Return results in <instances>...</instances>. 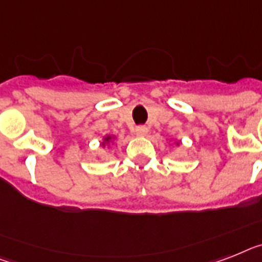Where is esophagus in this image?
<instances>
[{
  "instance_id": "1",
  "label": "esophagus",
  "mask_w": 262,
  "mask_h": 262,
  "mask_svg": "<svg viewBox=\"0 0 262 262\" xmlns=\"http://www.w3.org/2000/svg\"><path fill=\"white\" fill-rule=\"evenodd\" d=\"M135 134L138 136H146L148 134V128L144 126H140V127H136L135 128Z\"/></svg>"
}]
</instances>
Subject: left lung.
Segmentation results:
<instances>
[{
    "label": "left lung",
    "instance_id": "1",
    "mask_svg": "<svg viewBox=\"0 0 262 262\" xmlns=\"http://www.w3.org/2000/svg\"><path fill=\"white\" fill-rule=\"evenodd\" d=\"M175 144H177V146H179V140H177V142H175Z\"/></svg>",
    "mask_w": 262,
    "mask_h": 262
}]
</instances>
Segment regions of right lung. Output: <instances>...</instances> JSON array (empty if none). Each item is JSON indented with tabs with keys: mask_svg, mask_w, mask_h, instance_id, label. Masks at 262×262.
<instances>
[{
	"mask_svg": "<svg viewBox=\"0 0 262 262\" xmlns=\"http://www.w3.org/2000/svg\"><path fill=\"white\" fill-rule=\"evenodd\" d=\"M115 140H116V135L103 136V139H101V147H103V148H105V147H107V148H111V147L114 146V143H115Z\"/></svg>",
	"mask_w": 262,
	"mask_h": 262,
	"instance_id": "1",
	"label": "right lung"
}]
</instances>
